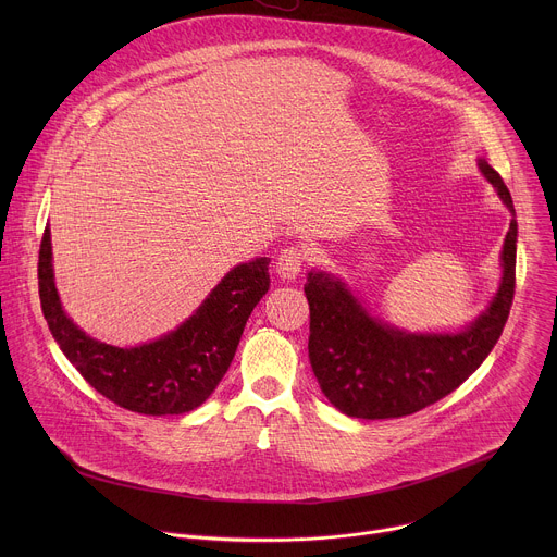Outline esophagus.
<instances>
[{
    "instance_id": "esophagus-1",
    "label": "esophagus",
    "mask_w": 557,
    "mask_h": 557,
    "mask_svg": "<svg viewBox=\"0 0 557 557\" xmlns=\"http://www.w3.org/2000/svg\"><path fill=\"white\" fill-rule=\"evenodd\" d=\"M304 262H308V251L304 247H286L277 256V275L282 280H295L299 271L304 269Z\"/></svg>"
}]
</instances>
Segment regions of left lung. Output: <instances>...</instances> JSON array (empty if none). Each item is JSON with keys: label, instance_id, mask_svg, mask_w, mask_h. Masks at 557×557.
I'll use <instances>...</instances> for the list:
<instances>
[{"label": "left lung", "instance_id": "obj_1", "mask_svg": "<svg viewBox=\"0 0 557 557\" xmlns=\"http://www.w3.org/2000/svg\"><path fill=\"white\" fill-rule=\"evenodd\" d=\"M487 181L513 213L500 174L481 161ZM518 222L503 247V282L490 308L458 335H408L366 312L352 293L326 273H308V357L329 401L357 419H399L454 392L496 346L516 293Z\"/></svg>", "mask_w": 557, "mask_h": 557}]
</instances>
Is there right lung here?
<instances>
[{
  "label": "right lung",
  "instance_id": "add662e5",
  "mask_svg": "<svg viewBox=\"0 0 557 557\" xmlns=\"http://www.w3.org/2000/svg\"><path fill=\"white\" fill-rule=\"evenodd\" d=\"M50 258L46 228L37 275L41 310L54 342L106 399L149 417L183 414L209 399L233 361L251 310L271 286V260L258 258L235 267L174 333L136 348H116L88 337L67 320Z\"/></svg>",
  "mask_w": 557,
  "mask_h": 557
}]
</instances>
